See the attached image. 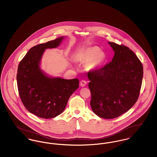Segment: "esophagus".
<instances>
[{"instance_id":"esophagus-1","label":"esophagus","mask_w":157,"mask_h":157,"mask_svg":"<svg viewBox=\"0 0 157 157\" xmlns=\"http://www.w3.org/2000/svg\"><path fill=\"white\" fill-rule=\"evenodd\" d=\"M86 85V81H85V80L81 81V82H80V85H81L82 87L85 86Z\"/></svg>"}]
</instances>
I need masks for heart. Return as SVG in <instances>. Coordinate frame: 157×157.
<instances>
[{"label": "heart", "mask_w": 157, "mask_h": 157, "mask_svg": "<svg viewBox=\"0 0 157 157\" xmlns=\"http://www.w3.org/2000/svg\"><path fill=\"white\" fill-rule=\"evenodd\" d=\"M106 59L105 53L98 47H86L79 51L76 56V60L81 63H88L90 69L100 67Z\"/></svg>", "instance_id": "1"}]
</instances>
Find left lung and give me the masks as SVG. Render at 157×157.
<instances>
[{
    "instance_id": "obj_1",
    "label": "left lung",
    "mask_w": 157,
    "mask_h": 157,
    "mask_svg": "<svg viewBox=\"0 0 157 157\" xmlns=\"http://www.w3.org/2000/svg\"><path fill=\"white\" fill-rule=\"evenodd\" d=\"M109 44L114 52L112 61L88 74L92 110L107 119L116 118L133 107L138 100L143 78V66L129 47Z\"/></svg>"
}]
</instances>
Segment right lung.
I'll use <instances>...</instances> for the list:
<instances>
[{"label":"right lung","instance_id":"obj_1","mask_svg":"<svg viewBox=\"0 0 157 157\" xmlns=\"http://www.w3.org/2000/svg\"><path fill=\"white\" fill-rule=\"evenodd\" d=\"M64 38L33 47L18 65L17 80L21 100L29 112L41 118L51 119L63 113L79 87L78 79L52 77L40 67L45 50L57 47Z\"/></svg>","mask_w":157,"mask_h":157}]
</instances>
